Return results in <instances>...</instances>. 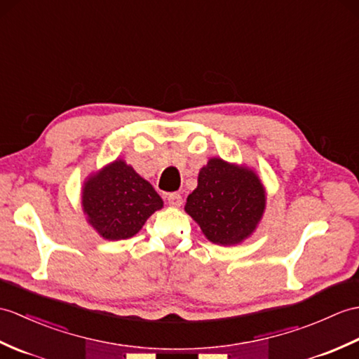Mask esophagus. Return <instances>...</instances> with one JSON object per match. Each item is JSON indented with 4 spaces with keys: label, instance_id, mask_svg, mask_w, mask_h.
<instances>
[{
    "label": "esophagus",
    "instance_id": "34e87169",
    "mask_svg": "<svg viewBox=\"0 0 359 359\" xmlns=\"http://www.w3.org/2000/svg\"><path fill=\"white\" fill-rule=\"evenodd\" d=\"M168 203H170V206L179 208L183 203V198H182V196L179 193H172V194L168 196Z\"/></svg>",
    "mask_w": 359,
    "mask_h": 359
}]
</instances>
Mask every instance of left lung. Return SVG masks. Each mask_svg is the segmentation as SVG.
Returning <instances> with one entry per match:
<instances>
[{"label":"left lung","mask_w":359,"mask_h":359,"mask_svg":"<svg viewBox=\"0 0 359 359\" xmlns=\"http://www.w3.org/2000/svg\"><path fill=\"white\" fill-rule=\"evenodd\" d=\"M264 208L266 191L252 170L212 157L200 170L185 211L208 240L231 246L252 234Z\"/></svg>","instance_id":"8db88e82"}]
</instances>
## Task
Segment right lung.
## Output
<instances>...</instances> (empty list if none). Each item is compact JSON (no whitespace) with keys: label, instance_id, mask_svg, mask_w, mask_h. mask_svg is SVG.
Masks as SVG:
<instances>
[{"label":"right lung","instance_id":"add662e5","mask_svg":"<svg viewBox=\"0 0 359 359\" xmlns=\"http://www.w3.org/2000/svg\"><path fill=\"white\" fill-rule=\"evenodd\" d=\"M163 200L151 183L118 159L90 176L82 188V208L88 223L107 240L130 238Z\"/></svg>","mask_w":359,"mask_h":359}]
</instances>
